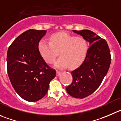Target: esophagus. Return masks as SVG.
<instances>
[{"mask_svg": "<svg viewBox=\"0 0 121 121\" xmlns=\"http://www.w3.org/2000/svg\"><path fill=\"white\" fill-rule=\"evenodd\" d=\"M61 73L62 72H60V71H57V72H56V76H57V77H59L60 75L61 74Z\"/></svg>", "mask_w": 121, "mask_h": 121, "instance_id": "esophagus-1", "label": "esophagus"}]
</instances>
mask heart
<instances>
[{
  "label": "heart",
  "instance_id": "obj_1",
  "mask_svg": "<svg viewBox=\"0 0 121 121\" xmlns=\"http://www.w3.org/2000/svg\"><path fill=\"white\" fill-rule=\"evenodd\" d=\"M41 57L49 64L55 60L59 52L60 57L55 62L54 67L59 69L80 66L84 61L88 52L87 41L82 37H75L61 32L52 34L50 41L41 39L38 44Z\"/></svg>",
  "mask_w": 121,
  "mask_h": 121
}]
</instances>
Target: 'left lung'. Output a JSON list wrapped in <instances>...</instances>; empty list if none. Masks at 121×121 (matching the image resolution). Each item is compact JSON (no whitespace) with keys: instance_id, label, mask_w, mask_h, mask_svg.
I'll return each mask as SVG.
<instances>
[{"instance_id":"left-lung-1","label":"left lung","mask_w":121,"mask_h":121,"mask_svg":"<svg viewBox=\"0 0 121 121\" xmlns=\"http://www.w3.org/2000/svg\"><path fill=\"white\" fill-rule=\"evenodd\" d=\"M89 43L87 56L81 66L71 72L72 82L66 91L75 98L83 99L97 89L106 75L111 62L106 41L88 30H73Z\"/></svg>"}]
</instances>
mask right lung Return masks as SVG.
<instances>
[{
	"mask_svg": "<svg viewBox=\"0 0 121 121\" xmlns=\"http://www.w3.org/2000/svg\"><path fill=\"white\" fill-rule=\"evenodd\" d=\"M47 31L28 30L13 41L7 53L8 74L17 94L28 102L46 95L56 71L50 68L39 53L38 44Z\"/></svg>",
	"mask_w": 121,
	"mask_h": 121,
	"instance_id": "obj_1",
	"label": "right lung"
}]
</instances>
